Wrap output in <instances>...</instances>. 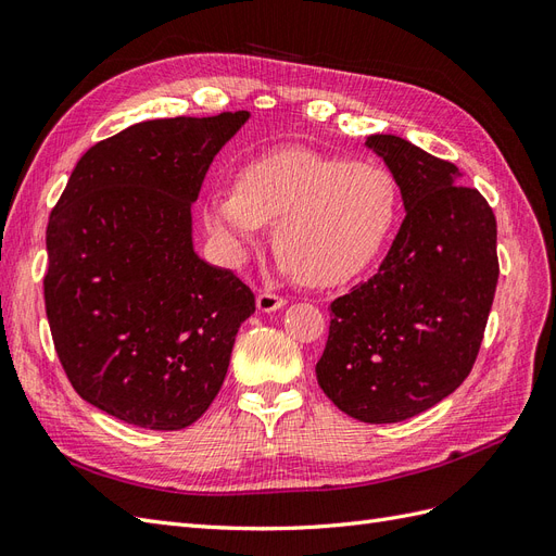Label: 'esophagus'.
<instances>
[{
    "mask_svg": "<svg viewBox=\"0 0 556 556\" xmlns=\"http://www.w3.org/2000/svg\"><path fill=\"white\" fill-rule=\"evenodd\" d=\"M285 304H288V299L278 296L274 292H260L257 294V311H262V313H274V311L282 308Z\"/></svg>",
    "mask_w": 556,
    "mask_h": 556,
    "instance_id": "obj_1",
    "label": "esophagus"
}]
</instances>
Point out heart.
<instances>
[{
	"instance_id": "obj_1",
	"label": "heart",
	"mask_w": 556,
	"mask_h": 556,
	"mask_svg": "<svg viewBox=\"0 0 556 556\" xmlns=\"http://www.w3.org/2000/svg\"><path fill=\"white\" fill-rule=\"evenodd\" d=\"M399 215V185L376 162L306 148L271 150L245 162L237 185L215 188L204 220L217 248L239 264L274 223L285 274L308 285L343 282L371 264Z\"/></svg>"
}]
</instances>
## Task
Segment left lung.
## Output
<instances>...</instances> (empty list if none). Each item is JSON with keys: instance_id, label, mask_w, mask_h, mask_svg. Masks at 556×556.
I'll list each match as a JSON object with an SVG mask.
<instances>
[{"instance_id": "8db88e82", "label": "left lung", "mask_w": 556, "mask_h": 556, "mask_svg": "<svg viewBox=\"0 0 556 556\" xmlns=\"http://www.w3.org/2000/svg\"><path fill=\"white\" fill-rule=\"evenodd\" d=\"M366 146L406 217L378 274L331 304L315 374L336 408L387 425L429 410L473 368L498 280L496 217L452 162L394 134Z\"/></svg>"}]
</instances>
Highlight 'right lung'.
Masks as SVG:
<instances>
[{"instance_id":"add662e5","label":"right lung","mask_w":556,"mask_h":556,"mask_svg":"<svg viewBox=\"0 0 556 556\" xmlns=\"http://www.w3.org/2000/svg\"><path fill=\"white\" fill-rule=\"evenodd\" d=\"M248 111L164 117L94 143L48 217L46 315L74 390L127 425L208 410L255 294L192 245V201Z\"/></svg>"}]
</instances>
